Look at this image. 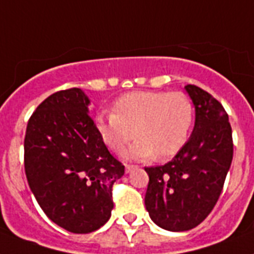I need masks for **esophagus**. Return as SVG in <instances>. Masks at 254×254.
<instances>
[{"label":"esophagus","instance_id":"1","mask_svg":"<svg viewBox=\"0 0 254 254\" xmlns=\"http://www.w3.org/2000/svg\"><path fill=\"white\" fill-rule=\"evenodd\" d=\"M133 168H136V166H132V164H126V172H127V174H128V172H131Z\"/></svg>","mask_w":254,"mask_h":254}]
</instances>
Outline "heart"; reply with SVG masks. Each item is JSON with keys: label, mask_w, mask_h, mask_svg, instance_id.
I'll list each match as a JSON object with an SVG mask.
<instances>
[{"label": "heart", "mask_w": 254, "mask_h": 254, "mask_svg": "<svg viewBox=\"0 0 254 254\" xmlns=\"http://www.w3.org/2000/svg\"><path fill=\"white\" fill-rule=\"evenodd\" d=\"M193 121V105L184 92L144 90L118 98L114 113L99 111L94 123L114 152L121 154L135 135L137 139L126 151V158L164 160L184 147Z\"/></svg>", "instance_id": "heart-1"}]
</instances>
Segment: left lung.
<instances>
[{"label": "left lung", "instance_id": "obj_1", "mask_svg": "<svg viewBox=\"0 0 254 254\" xmlns=\"http://www.w3.org/2000/svg\"><path fill=\"white\" fill-rule=\"evenodd\" d=\"M184 88L194 106L192 135L171 162L145 168V208L156 225L171 232L190 231L211 213L233 158L231 123L221 103L194 84Z\"/></svg>", "mask_w": 254, "mask_h": 254}]
</instances>
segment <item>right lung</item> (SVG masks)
Returning a JSON list of instances; mask_svg holds the SVG:
<instances>
[{"label":"right lung","instance_id":"1","mask_svg":"<svg viewBox=\"0 0 254 254\" xmlns=\"http://www.w3.org/2000/svg\"><path fill=\"white\" fill-rule=\"evenodd\" d=\"M80 88L54 92L29 119L25 172L39 207L72 233L105 225L114 208L113 184L125 166L110 154L88 115Z\"/></svg>","mask_w":254,"mask_h":254}]
</instances>
